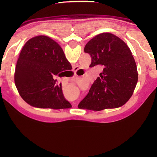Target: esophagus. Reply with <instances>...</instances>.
Returning <instances> with one entry per match:
<instances>
[{
    "mask_svg": "<svg viewBox=\"0 0 157 157\" xmlns=\"http://www.w3.org/2000/svg\"><path fill=\"white\" fill-rule=\"evenodd\" d=\"M78 69V68L77 67V66H74V72H76ZM75 104H74V105H75ZM75 106H76V105H75Z\"/></svg>",
    "mask_w": 157,
    "mask_h": 157,
    "instance_id": "obj_1",
    "label": "esophagus"
}]
</instances>
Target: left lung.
<instances>
[{
    "instance_id": "left-lung-1",
    "label": "left lung",
    "mask_w": 157,
    "mask_h": 157,
    "mask_svg": "<svg viewBox=\"0 0 157 157\" xmlns=\"http://www.w3.org/2000/svg\"><path fill=\"white\" fill-rule=\"evenodd\" d=\"M91 58L90 67L103 66L79 109L101 111L125 104L134 93L138 81L136 64L127 45L111 33L98 34L85 46Z\"/></svg>"
}]
</instances>
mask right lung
Listing matches in <instances>:
<instances>
[{
    "label": "right lung",
    "mask_w": 157,
    "mask_h": 157,
    "mask_svg": "<svg viewBox=\"0 0 157 157\" xmlns=\"http://www.w3.org/2000/svg\"><path fill=\"white\" fill-rule=\"evenodd\" d=\"M61 47L48 36L32 38L23 47L14 74L15 84L25 102L43 109H68L71 104L62 92L56 76L71 70Z\"/></svg>",
    "instance_id": "1"
}]
</instances>
